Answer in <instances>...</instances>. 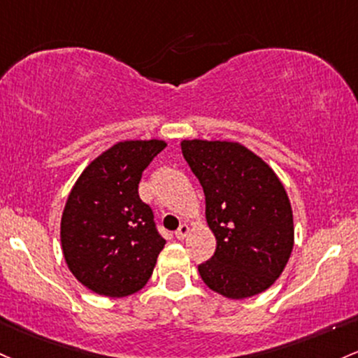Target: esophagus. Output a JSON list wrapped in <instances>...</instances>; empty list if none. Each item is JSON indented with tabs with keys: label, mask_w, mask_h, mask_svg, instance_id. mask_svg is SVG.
Masks as SVG:
<instances>
[{
	"label": "esophagus",
	"mask_w": 358,
	"mask_h": 358,
	"mask_svg": "<svg viewBox=\"0 0 358 358\" xmlns=\"http://www.w3.org/2000/svg\"><path fill=\"white\" fill-rule=\"evenodd\" d=\"M188 233H190V226H188L187 222H183L182 226H180L178 229H176L175 236L178 238V239H183V238H187V236H188Z\"/></svg>",
	"instance_id": "34e87169"
}]
</instances>
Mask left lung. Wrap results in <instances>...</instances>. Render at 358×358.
<instances>
[{
  "mask_svg": "<svg viewBox=\"0 0 358 358\" xmlns=\"http://www.w3.org/2000/svg\"><path fill=\"white\" fill-rule=\"evenodd\" d=\"M183 158L206 195L214 233L210 260L199 265L206 285L227 299L263 292L280 277L294 246L287 192L248 148L229 141H182Z\"/></svg>",
  "mask_w": 358,
  "mask_h": 358,
  "instance_id": "8db88e82",
  "label": "left lung"
}]
</instances>
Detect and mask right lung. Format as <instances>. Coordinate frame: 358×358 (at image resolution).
<instances>
[{
  "label": "right lung",
  "mask_w": 358,
  "mask_h": 358,
  "mask_svg": "<svg viewBox=\"0 0 358 358\" xmlns=\"http://www.w3.org/2000/svg\"><path fill=\"white\" fill-rule=\"evenodd\" d=\"M166 143L124 141L95 158L71 190L61 245L71 273L93 292L125 297L148 284L164 239L139 197L148 164Z\"/></svg>",
  "instance_id": "right-lung-1"
}]
</instances>
